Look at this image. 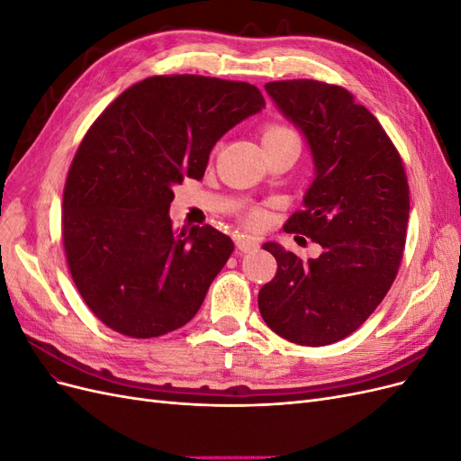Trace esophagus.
Segmentation results:
<instances>
[{
    "label": "esophagus",
    "mask_w": 461,
    "mask_h": 461,
    "mask_svg": "<svg viewBox=\"0 0 461 461\" xmlns=\"http://www.w3.org/2000/svg\"><path fill=\"white\" fill-rule=\"evenodd\" d=\"M259 248V240L254 239V236H248V234H240L239 240H236V249H239L240 254H249V252H256Z\"/></svg>",
    "instance_id": "esophagus-1"
}]
</instances>
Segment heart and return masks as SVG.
<instances>
[{"label":"heart","instance_id":"b5f03b06","mask_svg":"<svg viewBox=\"0 0 461 461\" xmlns=\"http://www.w3.org/2000/svg\"><path fill=\"white\" fill-rule=\"evenodd\" d=\"M263 146H269V144H281V142H292V144H298L300 146V134L288 127V124H267V127L263 129ZM263 221V213L261 212H254L249 213V222L252 225H258V222Z\"/></svg>","mask_w":461,"mask_h":461}]
</instances>
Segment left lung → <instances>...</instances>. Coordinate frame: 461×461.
<instances>
[{"label":"left lung","instance_id":"obj_1","mask_svg":"<svg viewBox=\"0 0 461 461\" xmlns=\"http://www.w3.org/2000/svg\"><path fill=\"white\" fill-rule=\"evenodd\" d=\"M265 90L313 159L303 209L285 230L308 236L323 252L302 259L263 244L278 267L259 290V313L278 337L327 346L364 325L394 283L410 217L408 178L381 122L342 86L278 80Z\"/></svg>","mask_w":461,"mask_h":461}]
</instances>
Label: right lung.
<instances>
[{
    "mask_svg": "<svg viewBox=\"0 0 461 461\" xmlns=\"http://www.w3.org/2000/svg\"><path fill=\"white\" fill-rule=\"evenodd\" d=\"M265 107L248 82L149 77L86 132L63 192V244L92 313L153 339L186 325L234 244L213 227L175 230L173 186L200 180L222 134Z\"/></svg>",
    "mask_w": 461,
    "mask_h": 461,
    "instance_id": "1",
    "label": "right lung"
}]
</instances>
